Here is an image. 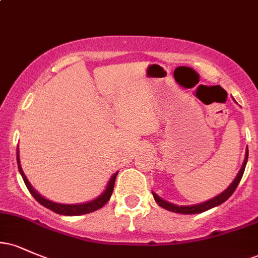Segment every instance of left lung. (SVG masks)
<instances>
[{"instance_id":"1","label":"left lung","mask_w":258,"mask_h":258,"mask_svg":"<svg viewBox=\"0 0 258 258\" xmlns=\"http://www.w3.org/2000/svg\"><path fill=\"white\" fill-rule=\"evenodd\" d=\"M248 150L246 149V155H245V160H244V164H242L241 166V170L239 171L238 176H236V178L233 180V183L230 184L229 186L227 188V190H224L223 193L217 195V197L214 198V199L206 201V203H203V204H199V205H193V206H178V205H173V204L171 203H167V201L160 199V198L156 195L155 193H153V197L154 199H155L156 203L159 204V206L164 207V209L168 210V211H172V212H177V214H183V215H193V214H201V212L204 211H207V210L212 209V207L215 206H218L221 205V204H223L224 201L228 200L230 198V195H232L234 191H235L236 186L239 185V183H240L241 180V177L242 174H244V171H245V167H246V162H247V158H248Z\"/></svg>"}]
</instances>
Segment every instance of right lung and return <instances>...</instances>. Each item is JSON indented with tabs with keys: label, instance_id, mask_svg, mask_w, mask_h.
<instances>
[{
	"label": "right lung",
	"instance_id": "obj_1",
	"mask_svg": "<svg viewBox=\"0 0 258 258\" xmlns=\"http://www.w3.org/2000/svg\"><path fill=\"white\" fill-rule=\"evenodd\" d=\"M17 161H18V164H19V153H17ZM18 167H19V172H20V174H22L23 179H24L26 188L29 189L30 194L35 198V199H36V201H38V203H40L42 206L47 207V209L52 210V211L55 212V214L65 215V216H79V215L90 214V212L97 211V210H99L100 207L104 206L105 204L109 201V199H110L112 190H114L115 179H116V176H117V173H115L114 176L111 177L110 182H109L108 186H106L104 193L100 195L99 198H97L96 200L90 201V203H86V204H79V205H64V204H57V203H53V201L44 199V198L41 197L40 194H37L36 191L34 190V188L30 185L29 180L26 179L25 174H24V172H23L20 165H18Z\"/></svg>",
	"mask_w": 258,
	"mask_h": 258
}]
</instances>
